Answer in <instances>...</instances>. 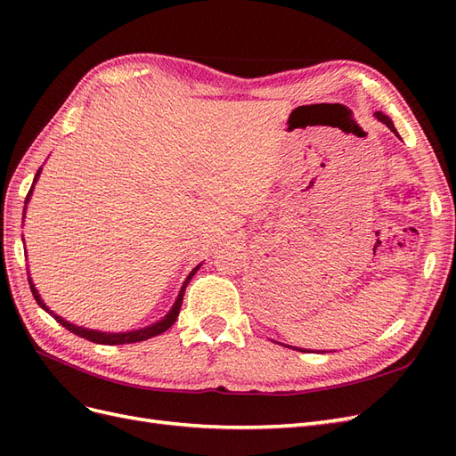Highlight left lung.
I'll list each match as a JSON object with an SVG mask.
<instances>
[{"mask_svg":"<svg viewBox=\"0 0 456 456\" xmlns=\"http://www.w3.org/2000/svg\"><path fill=\"white\" fill-rule=\"evenodd\" d=\"M375 118H377L379 121H382L386 127H388V129H392V131H394V133L397 134V131H395V127H394V123H392V119H390L388 116H386V114H382V112H375ZM397 136H399V134H397ZM287 348H295V346H287ZM295 350H298V352H308V350H302V348H295Z\"/></svg>","mask_w":456,"mask_h":456,"instance_id":"left-lung-1","label":"left lung"}]
</instances>
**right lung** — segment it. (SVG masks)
<instances>
[{
    "mask_svg": "<svg viewBox=\"0 0 456 456\" xmlns=\"http://www.w3.org/2000/svg\"><path fill=\"white\" fill-rule=\"evenodd\" d=\"M39 173H41V167H39V171H37V173H36V176H34V184H32V188H30V191H28V196H26V201H24V213H26V205H28V201H30V198H32V191H34V186H36L37 178H39ZM200 266H201V265H198L194 270H191V272L188 273V278L184 280V283H183V287H181V291H178V297H176V300H175L173 308H171L167 314H165L159 322L151 323V325H148V327H142V329L126 330V333H104V330H96V329L79 327V325H74V323H70V322H66L64 317H61V315L54 314L53 310H49V306L45 305V302L41 300V297H39V293H37V289H36V285H34V281H32V278H30V273H28V283H30L32 295H34V298H36L37 305H39L41 308H44L47 314H51V315L54 317V320H57L62 327H66L68 330H70V333H74V335H77V337H81V338H87V340H91V342H96V344H110V346H112V344H131V342H141V340H146V338H151V337H156V335L165 333V330H167V329L176 322L178 312H181V306H183V298H184L186 285L190 283V280H191V278H194V273L200 270Z\"/></svg>",
    "mask_w": 456,
    "mask_h": 456,
    "instance_id": "right-lung-1",
    "label": "right lung"
}]
</instances>
